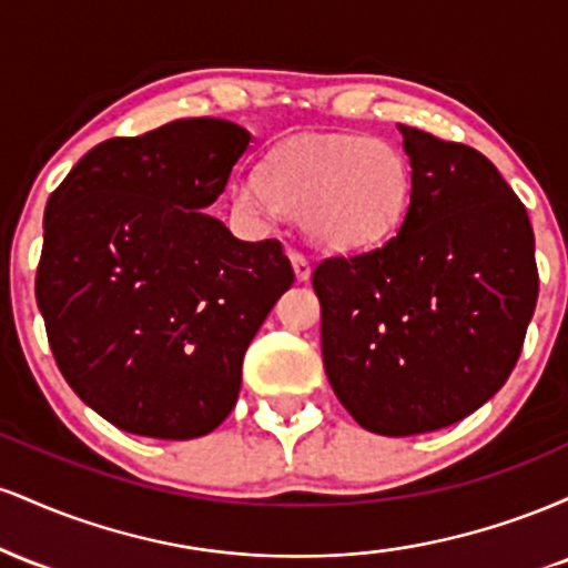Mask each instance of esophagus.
<instances>
[{"mask_svg": "<svg viewBox=\"0 0 568 568\" xmlns=\"http://www.w3.org/2000/svg\"><path fill=\"white\" fill-rule=\"evenodd\" d=\"M291 264H293V272H296L298 283H306L312 275V266H310V262H306V256H302L298 251H291Z\"/></svg>", "mask_w": 568, "mask_h": 568, "instance_id": "34e87169", "label": "esophagus"}]
</instances>
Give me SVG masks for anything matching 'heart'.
<instances>
[{
  "label": "heart",
  "instance_id": "1",
  "mask_svg": "<svg viewBox=\"0 0 568 568\" xmlns=\"http://www.w3.org/2000/svg\"><path fill=\"white\" fill-rule=\"evenodd\" d=\"M414 168L379 135H298L266 154L258 179L234 186V205L256 216L280 211L328 251H366L406 221Z\"/></svg>",
  "mask_w": 568,
  "mask_h": 568
}]
</instances>
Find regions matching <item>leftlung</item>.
<instances>
[{
	"instance_id": "8db88e82",
	"label": "left lung",
	"mask_w": 568,
	"mask_h": 568,
	"mask_svg": "<svg viewBox=\"0 0 568 568\" xmlns=\"http://www.w3.org/2000/svg\"><path fill=\"white\" fill-rule=\"evenodd\" d=\"M414 192L387 243L325 258L321 298L331 387L368 433L406 438L470 416L518 363L539 275L524 202L465 143L408 125Z\"/></svg>"
}]
</instances>
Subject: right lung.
I'll return each instance as SVG.
<instances>
[{"label":"right lung","mask_w":568,"mask_h":568,"mask_svg":"<svg viewBox=\"0 0 568 568\" xmlns=\"http://www.w3.org/2000/svg\"><path fill=\"white\" fill-rule=\"evenodd\" d=\"M245 128L213 116L109 139L44 207L37 304L69 387L133 435L189 440L230 416L247 344L293 270L277 240L207 216Z\"/></svg>","instance_id":"1"}]
</instances>
